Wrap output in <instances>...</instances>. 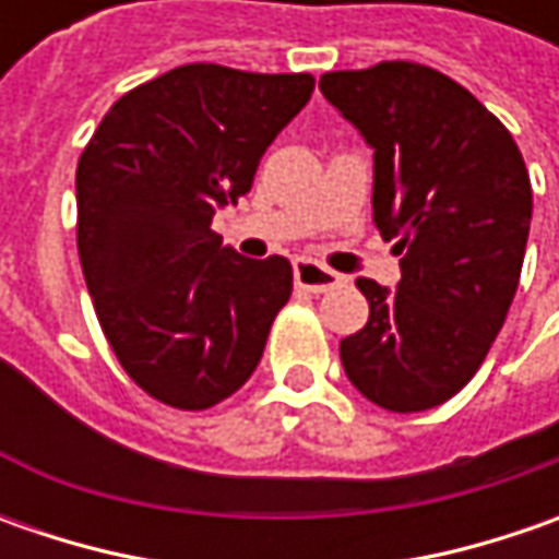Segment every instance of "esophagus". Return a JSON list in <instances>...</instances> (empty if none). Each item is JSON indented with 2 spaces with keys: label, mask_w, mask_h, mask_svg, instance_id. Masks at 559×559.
I'll return each instance as SVG.
<instances>
[{
  "label": "esophagus",
  "mask_w": 559,
  "mask_h": 559,
  "mask_svg": "<svg viewBox=\"0 0 559 559\" xmlns=\"http://www.w3.org/2000/svg\"><path fill=\"white\" fill-rule=\"evenodd\" d=\"M295 286L320 295V292H330L335 289V286H342V276H338L335 270L317 264V261L298 258V261H295Z\"/></svg>",
  "instance_id": "obj_1"
}]
</instances>
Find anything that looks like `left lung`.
Returning <instances> with one entry per match:
<instances>
[{"label": "left lung", "instance_id": "left-lung-1", "mask_svg": "<svg viewBox=\"0 0 559 559\" xmlns=\"http://www.w3.org/2000/svg\"><path fill=\"white\" fill-rule=\"evenodd\" d=\"M320 93L373 148V224L401 254L395 289L357 280L370 320L342 338V367L379 407L429 411L504 326L532 224L526 162L479 98L426 64L333 71Z\"/></svg>", "mask_w": 559, "mask_h": 559}]
</instances>
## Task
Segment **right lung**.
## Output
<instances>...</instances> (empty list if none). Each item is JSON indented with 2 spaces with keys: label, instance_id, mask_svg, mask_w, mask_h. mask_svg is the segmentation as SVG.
Segmentation results:
<instances>
[{
  "label": "right lung",
  "instance_id": "obj_1",
  "mask_svg": "<svg viewBox=\"0 0 559 559\" xmlns=\"http://www.w3.org/2000/svg\"><path fill=\"white\" fill-rule=\"evenodd\" d=\"M313 93L311 74L183 64L120 96L76 164V248L130 379L204 411L242 389L289 301L292 264L211 229Z\"/></svg>",
  "mask_w": 559,
  "mask_h": 559
}]
</instances>
